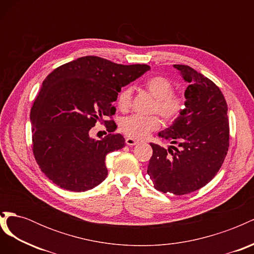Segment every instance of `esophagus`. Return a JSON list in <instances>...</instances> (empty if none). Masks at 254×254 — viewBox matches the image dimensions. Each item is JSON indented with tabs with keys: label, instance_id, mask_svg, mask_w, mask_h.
<instances>
[{
	"label": "esophagus",
	"instance_id": "1",
	"mask_svg": "<svg viewBox=\"0 0 254 254\" xmlns=\"http://www.w3.org/2000/svg\"><path fill=\"white\" fill-rule=\"evenodd\" d=\"M137 143H139V141H136V140H134V139H131V137H127V139H126V144H127L128 146H134V145H136Z\"/></svg>",
	"mask_w": 254,
	"mask_h": 254
}]
</instances>
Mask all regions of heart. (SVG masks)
<instances>
[{
    "instance_id": "b5f03b06",
    "label": "heart",
    "mask_w": 254,
    "mask_h": 254,
    "mask_svg": "<svg viewBox=\"0 0 254 254\" xmlns=\"http://www.w3.org/2000/svg\"><path fill=\"white\" fill-rule=\"evenodd\" d=\"M144 87L148 93L155 98L151 107V112H157L166 122H173L178 119L186 108V99L174 92L173 82L164 76H151L144 82ZM133 89L127 87L121 91L118 96V107L123 112H126L131 107ZM161 126V122L156 115L139 117L131 115L121 121L120 128L125 135L136 140H144L151 132L156 131Z\"/></svg>"
}]
</instances>
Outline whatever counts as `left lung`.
Listing matches in <instances>:
<instances>
[{
  "mask_svg": "<svg viewBox=\"0 0 254 254\" xmlns=\"http://www.w3.org/2000/svg\"><path fill=\"white\" fill-rule=\"evenodd\" d=\"M174 67L189 84L186 108L159 136L179 148L150 143L147 174L156 190L186 195L209 183L224 163L229 148L228 106L219 88L204 75L189 65Z\"/></svg>",
  "mask_w": 254,
  "mask_h": 254,
  "instance_id": "1",
  "label": "left lung"
}]
</instances>
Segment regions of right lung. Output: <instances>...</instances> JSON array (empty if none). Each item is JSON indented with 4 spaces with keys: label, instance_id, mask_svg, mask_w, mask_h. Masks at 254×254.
Returning <instances> with one entry per match:
<instances>
[{
    "label": "right lung",
    "instance_id": "add662e5",
    "mask_svg": "<svg viewBox=\"0 0 254 254\" xmlns=\"http://www.w3.org/2000/svg\"><path fill=\"white\" fill-rule=\"evenodd\" d=\"M149 68L86 56L48 75L30 109V122L36 162L50 180L61 189L84 191L106 179V156L124 147L125 139L114 133L113 120L104 121L109 134L102 140L91 139L89 131L97 121L112 118L121 89Z\"/></svg>",
    "mask_w": 254,
    "mask_h": 254
}]
</instances>
